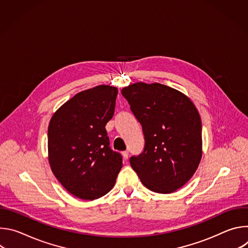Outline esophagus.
Returning <instances> with one entry per match:
<instances>
[{"instance_id":"1","label":"esophagus","mask_w":248,"mask_h":248,"mask_svg":"<svg viewBox=\"0 0 248 248\" xmlns=\"http://www.w3.org/2000/svg\"><path fill=\"white\" fill-rule=\"evenodd\" d=\"M128 155H129L128 151H124V152H123V156H124V158L125 160L128 159Z\"/></svg>"}]
</instances>
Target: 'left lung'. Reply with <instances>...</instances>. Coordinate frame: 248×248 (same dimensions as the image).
I'll list each match as a JSON object with an SVG mask.
<instances>
[{
	"mask_svg": "<svg viewBox=\"0 0 248 248\" xmlns=\"http://www.w3.org/2000/svg\"><path fill=\"white\" fill-rule=\"evenodd\" d=\"M142 126L143 151L129 163L148 189L170 193L185 186L202 156L201 119L182 92L160 83L137 82L122 90Z\"/></svg>",
	"mask_w": 248,
	"mask_h": 248,
	"instance_id": "obj_1",
	"label": "left lung"
}]
</instances>
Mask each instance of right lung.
Masks as SVG:
<instances>
[{"mask_svg": "<svg viewBox=\"0 0 248 248\" xmlns=\"http://www.w3.org/2000/svg\"><path fill=\"white\" fill-rule=\"evenodd\" d=\"M118 89L99 85L76 94L52 117L48 127L51 169L73 195L94 200L107 194L123 167L112 150L106 124L113 118Z\"/></svg>", "mask_w": 248, "mask_h": 248, "instance_id": "right-lung-1", "label": "right lung"}]
</instances>
